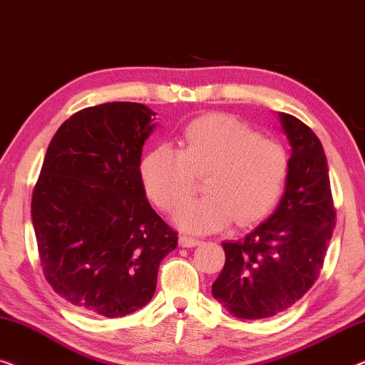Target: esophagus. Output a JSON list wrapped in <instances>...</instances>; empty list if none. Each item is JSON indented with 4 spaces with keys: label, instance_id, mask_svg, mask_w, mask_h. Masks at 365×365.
<instances>
[{
    "label": "esophagus",
    "instance_id": "esophagus-1",
    "mask_svg": "<svg viewBox=\"0 0 365 365\" xmlns=\"http://www.w3.org/2000/svg\"><path fill=\"white\" fill-rule=\"evenodd\" d=\"M202 241L198 238H193V236H188V235H182L180 236V245L183 248H192V246H198Z\"/></svg>",
    "mask_w": 365,
    "mask_h": 365
}]
</instances>
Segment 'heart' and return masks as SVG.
I'll return each instance as SVG.
<instances>
[{"mask_svg":"<svg viewBox=\"0 0 365 365\" xmlns=\"http://www.w3.org/2000/svg\"><path fill=\"white\" fill-rule=\"evenodd\" d=\"M287 173V153L276 138L258 135L230 115H205L185 129L180 148L158 145L143 155L140 177L148 198L170 212L205 177L207 197L173 213L178 227L195 233L240 227L266 217L278 202Z\"/></svg>","mask_w":365,"mask_h":365,"instance_id":"heart-1","label":"heart"}]
</instances>
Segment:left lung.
<instances>
[{
    "instance_id": "obj_1",
    "label": "left lung",
    "mask_w": 365,
    "mask_h": 365,
    "mask_svg": "<svg viewBox=\"0 0 365 365\" xmlns=\"http://www.w3.org/2000/svg\"><path fill=\"white\" fill-rule=\"evenodd\" d=\"M291 145L274 213L241 240L223 241L225 266L212 294L238 319H264L299 301L321 273L336 227L329 170L316 133L278 112Z\"/></svg>"
}]
</instances>
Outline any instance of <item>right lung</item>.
Instances as JSON below:
<instances>
[{
    "instance_id": "right-lung-1",
    "label": "right lung",
    "mask_w": 365,
    "mask_h": 365,
    "mask_svg": "<svg viewBox=\"0 0 365 365\" xmlns=\"http://www.w3.org/2000/svg\"><path fill=\"white\" fill-rule=\"evenodd\" d=\"M155 112L109 102L71 115L51 140L31 200L41 266L61 297L89 314L142 309L178 236L140 177Z\"/></svg>"
}]
</instances>
